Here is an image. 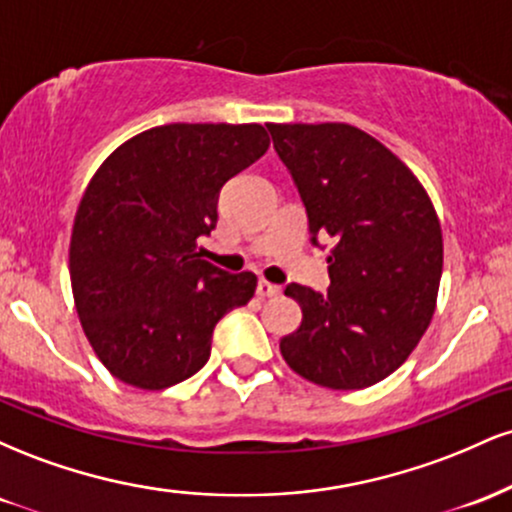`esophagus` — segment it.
Returning a JSON list of instances; mask_svg holds the SVG:
<instances>
[{"label": "esophagus", "instance_id": "obj_1", "mask_svg": "<svg viewBox=\"0 0 512 512\" xmlns=\"http://www.w3.org/2000/svg\"><path fill=\"white\" fill-rule=\"evenodd\" d=\"M279 293H281V286L269 284V281H264V279L257 281V296L260 298H274V296H279Z\"/></svg>", "mask_w": 512, "mask_h": 512}]
</instances>
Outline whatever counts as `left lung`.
I'll list each match as a JSON object with an SVG mask.
<instances>
[{"mask_svg": "<svg viewBox=\"0 0 512 512\" xmlns=\"http://www.w3.org/2000/svg\"><path fill=\"white\" fill-rule=\"evenodd\" d=\"M325 245L330 289L289 284L303 322L281 339L284 361L330 390L375 385L407 361L436 310L443 236L414 173L378 139L344 122L267 125Z\"/></svg>", "mask_w": 512, "mask_h": 512, "instance_id": "8db88e82", "label": "left lung"}]
</instances>
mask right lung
<instances>
[{"mask_svg": "<svg viewBox=\"0 0 512 512\" xmlns=\"http://www.w3.org/2000/svg\"><path fill=\"white\" fill-rule=\"evenodd\" d=\"M269 149L262 125H163L115 149L74 219L69 274L76 313L103 366L122 383L163 390L195 375L228 310L257 276L202 260L219 192Z\"/></svg>", "mask_w": 512, "mask_h": 512, "instance_id": "1", "label": "right lung"}]
</instances>
